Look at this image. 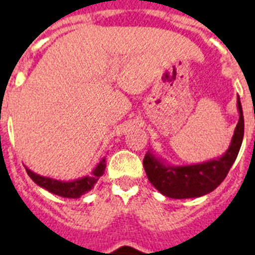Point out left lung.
<instances>
[{"label": "left lung", "mask_w": 255, "mask_h": 255, "mask_svg": "<svg viewBox=\"0 0 255 255\" xmlns=\"http://www.w3.org/2000/svg\"><path fill=\"white\" fill-rule=\"evenodd\" d=\"M239 121L229 148L218 158L185 166L170 164L152 149L145 153L143 166L148 180L164 197L173 199H186L206 195L215 190L227 176L235 162L244 136V115L238 96Z\"/></svg>", "instance_id": "left-lung-1"}]
</instances>
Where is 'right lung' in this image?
Here are the masks:
<instances>
[{
  "label": "right lung",
  "instance_id": "right-lung-1",
  "mask_svg": "<svg viewBox=\"0 0 255 255\" xmlns=\"http://www.w3.org/2000/svg\"><path fill=\"white\" fill-rule=\"evenodd\" d=\"M25 170L29 177L37 185H39L40 188L46 189L49 193L58 195V197L73 198V199H75V198H80L83 194L88 193V191H91L94 188V185H96V182L105 173L106 157H103L100 161V163L97 164L96 168L92 171L91 176L80 177V179L73 180V181H62V180H56L52 179V177L42 176V175H38V173L29 170L28 167H25Z\"/></svg>",
  "mask_w": 255,
  "mask_h": 255
}]
</instances>
